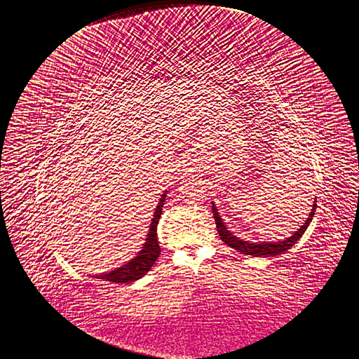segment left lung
<instances>
[{"label": "left lung", "instance_id": "1", "mask_svg": "<svg viewBox=\"0 0 359 359\" xmlns=\"http://www.w3.org/2000/svg\"><path fill=\"white\" fill-rule=\"evenodd\" d=\"M212 210H213V216H215V222H216V228L221 240L228 245L229 248L236 249L237 252L243 253V255H253V257H273V255H280V253H285L287 249H291L295 243L303 237L304 231L307 229V226L310 225L311 219L315 216V210H316V200L311 205V212L309 215V217L304 221V224L299 226L295 233L287 237L283 241H261V243H250V241H245L241 240L240 237H236L231 231L226 228V225L224 224L222 217L219 216L217 209L215 207V203H212Z\"/></svg>", "mask_w": 359, "mask_h": 359}]
</instances>
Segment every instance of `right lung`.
Returning a JSON list of instances; mask_svg holds the SVG:
<instances>
[{"instance_id":"add662e5","label":"right lung","mask_w":359,"mask_h":359,"mask_svg":"<svg viewBox=\"0 0 359 359\" xmlns=\"http://www.w3.org/2000/svg\"><path fill=\"white\" fill-rule=\"evenodd\" d=\"M165 196L167 191L163 194V196L159 198V203L155 209L152 222H150L149 228V234L146 237V243L143 245L142 250L137 253V257H134L130 262H126L122 265L121 269L111 270L110 273H104L100 276V279H106L113 283H131L134 280L142 279V277L150 271L152 265L161 255V248L158 243V236H156V226L159 222L161 213H163V207L165 203Z\"/></svg>"}]
</instances>
